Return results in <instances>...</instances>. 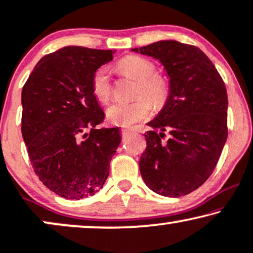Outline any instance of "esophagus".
<instances>
[{"label": "esophagus", "mask_w": 253, "mask_h": 253, "mask_svg": "<svg viewBox=\"0 0 253 253\" xmlns=\"http://www.w3.org/2000/svg\"><path fill=\"white\" fill-rule=\"evenodd\" d=\"M129 134H132V130H130V129H127V128L121 129V136H123V137L128 136Z\"/></svg>", "instance_id": "34e87169"}]
</instances>
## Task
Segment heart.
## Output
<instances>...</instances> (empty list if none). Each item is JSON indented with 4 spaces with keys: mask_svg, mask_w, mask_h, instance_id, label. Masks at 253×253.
Segmentation results:
<instances>
[{
    "mask_svg": "<svg viewBox=\"0 0 253 253\" xmlns=\"http://www.w3.org/2000/svg\"><path fill=\"white\" fill-rule=\"evenodd\" d=\"M118 69L124 75L137 81L136 99L130 103L116 102L107 107L106 116L111 123L128 127L147 119L153 111L162 109L170 96L169 83L160 74L155 73V65L149 60L137 55H128L118 62ZM93 95L106 103L112 95V82L107 67H100L93 73L91 80Z\"/></svg>",
    "mask_w": 253,
    "mask_h": 253,
    "instance_id": "1",
    "label": "heart"
}]
</instances>
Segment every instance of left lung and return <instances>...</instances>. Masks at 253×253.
<instances>
[{
  "label": "left lung",
  "mask_w": 253,
  "mask_h": 253,
  "mask_svg": "<svg viewBox=\"0 0 253 253\" xmlns=\"http://www.w3.org/2000/svg\"><path fill=\"white\" fill-rule=\"evenodd\" d=\"M132 50L160 60L170 77L169 99L148 124L141 176L158 194L186 195L213 173L227 141L224 82L206 54L188 43L162 40Z\"/></svg>",
  "instance_id": "8db88e82"
}]
</instances>
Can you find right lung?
<instances>
[{"instance_id":"obj_1","label":"right lung","mask_w":253,"mask_h":253,"mask_svg":"<svg viewBox=\"0 0 253 253\" xmlns=\"http://www.w3.org/2000/svg\"><path fill=\"white\" fill-rule=\"evenodd\" d=\"M116 50L67 46L43 56L22 91V135L35 173L50 191L80 200L110 172L120 130L97 128L104 114L91 80Z\"/></svg>"}]
</instances>
